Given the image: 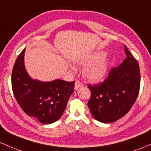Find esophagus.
<instances>
[{
	"mask_svg": "<svg viewBox=\"0 0 151 151\" xmlns=\"http://www.w3.org/2000/svg\"><path fill=\"white\" fill-rule=\"evenodd\" d=\"M83 86V84L82 83L80 82L79 81H76L75 83V88H75V90H78L79 88L82 87Z\"/></svg>",
	"mask_w": 151,
	"mask_h": 151,
	"instance_id": "1",
	"label": "esophagus"
}]
</instances>
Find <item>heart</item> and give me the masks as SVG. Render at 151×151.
<instances>
[{
    "mask_svg": "<svg viewBox=\"0 0 151 151\" xmlns=\"http://www.w3.org/2000/svg\"><path fill=\"white\" fill-rule=\"evenodd\" d=\"M74 63L78 65H85L83 75L92 82L101 81L107 73L110 65V58L106 53L98 52L86 56L78 57L73 59Z\"/></svg>",
    "mask_w": 151,
    "mask_h": 151,
    "instance_id": "b5f03b06",
    "label": "heart"
}]
</instances>
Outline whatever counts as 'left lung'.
Instances as JSON below:
<instances>
[{"label": "left lung", "instance_id": "obj_1", "mask_svg": "<svg viewBox=\"0 0 151 151\" xmlns=\"http://www.w3.org/2000/svg\"><path fill=\"white\" fill-rule=\"evenodd\" d=\"M126 58L118 67L113 68L103 82L88 85L91 96L88 102L97 121L108 123L128 113L138 97L140 74L138 63L125 45Z\"/></svg>", "mask_w": 151, "mask_h": 151}]
</instances>
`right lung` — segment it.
<instances>
[{"label":"right lung","mask_w":151,"mask_h":151,"mask_svg":"<svg viewBox=\"0 0 151 151\" xmlns=\"http://www.w3.org/2000/svg\"><path fill=\"white\" fill-rule=\"evenodd\" d=\"M25 50L17 58L12 71L13 94L28 116L36 118L43 124H50L62 116L74 91L75 81L57 79L43 82L32 79L25 68Z\"/></svg>","instance_id":"obj_1"}]
</instances>
